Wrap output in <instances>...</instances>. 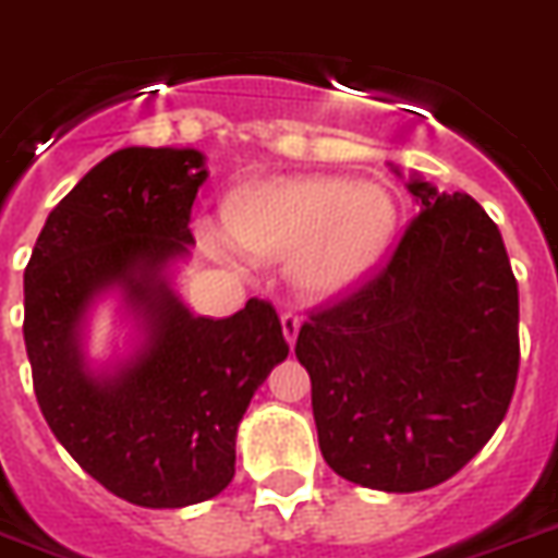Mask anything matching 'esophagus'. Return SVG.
<instances>
[{
	"label": "esophagus",
	"mask_w": 558,
	"mask_h": 558,
	"mask_svg": "<svg viewBox=\"0 0 558 558\" xmlns=\"http://www.w3.org/2000/svg\"><path fill=\"white\" fill-rule=\"evenodd\" d=\"M280 326H283V337L289 340V345L298 340V331H301V317L294 315V312H283L280 315Z\"/></svg>",
	"instance_id": "esophagus-1"
}]
</instances>
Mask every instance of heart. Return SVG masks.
<instances>
[{
  "mask_svg": "<svg viewBox=\"0 0 558 558\" xmlns=\"http://www.w3.org/2000/svg\"><path fill=\"white\" fill-rule=\"evenodd\" d=\"M229 235L260 260L292 257V280L312 301L351 292L388 250L397 227L395 198L377 184L340 175L271 178L229 201ZM215 252L227 235L207 229Z\"/></svg>",
  "mask_w": 558,
  "mask_h": 558,
  "instance_id": "1",
  "label": "heart"
}]
</instances>
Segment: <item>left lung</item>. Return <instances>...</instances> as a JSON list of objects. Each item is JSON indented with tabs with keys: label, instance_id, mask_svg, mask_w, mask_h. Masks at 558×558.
Masks as SVG:
<instances>
[{
	"label": "left lung",
	"instance_id": "left-lung-1",
	"mask_svg": "<svg viewBox=\"0 0 558 558\" xmlns=\"http://www.w3.org/2000/svg\"><path fill=\"white\" fill-rule=\"evenodd\" d=\"M420 215L377 275L308 312L323 460L363 488L451 480L505 420L519 374V289L499 227L471 195L411 178Z\"/></svg>",
	"mask_w": 558,
	"mask_h": 558
}]
</instances>
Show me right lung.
Returning <instances> with one entry per match:
<instances>
[{
	"mask_svg": "<svg viewBox=\"0 0 558 558\" xmlns=\"http://www.w3.org/2000/svg\"><path fill=\"white\" fill-rule=\"evenodd\" d=\"M204 181L198 149H119L59 201L25 269L22 331L41 414L93 480L142 508H184L227 488L243 411L289 354L269 301L195 317L163 280L192 243ZM110 286L145 317L148 343L116 375H93L77 326Z\"/></svg>",
	"mask_w": 558,
	"mask_h": 558,
	"instance_id": "add662e5",
	"label": "right lung"
}]
</instances>
